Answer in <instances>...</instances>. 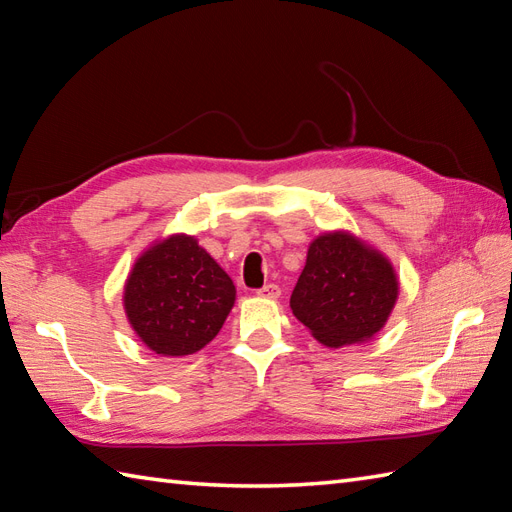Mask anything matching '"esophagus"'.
Wrapping results in <instances>:
<instances>
[{"instance_id": "1", "label": "esophagus", "mask_w": 512, "mask_h": 512, "mask_svg": "<svg viewBox=\"0 0 512 512\" xmlns=\"http://www.w3.org/2000/svg\"><path fill=\"white\" fill-rule=\"evenodd\" d=\"M257 294H259V296H264V299H279L281 288H279L277 283H266L264 288H259V290H257Z\"/></svg>"}]
</instances>
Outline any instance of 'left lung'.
Masks as SVG:
<instances>
[{
	"label": "left lung",
	"instance_id": "left-lung-1",
	"mask_svg": "<svg viewBox=\"0 0 512 512\" xmlns=\"http://www.w3.org/2000/svg\"><path fill=\"white\" fill-rule=\"evenodd\" d=\"M399 281L388 257L347 231L323 233L307 248L290 296L292 314L325 347L373 338L397 303Z\"/></svg>",
	"mask_w": 512,
	"mask_h": 512
}]
</instances>
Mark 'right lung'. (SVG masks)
<instances>
[{
  "mask_svg": "<svg viewBox=\"0 0 512 512\" xmlns=\"http://www.w3.org/2000/svg\"><path fill=\"white\" fill-rule=\"evenodd\" d=\"M235 303V285L194 235L176 233L141 253L124 285L130 327L168 358L200 351L218 336Z\"/></svg>",
  "mask_w": 512,
  "mask_h": 512,
  "instance_id": "add662e5",
  "label": "right lung"
}]
</instances>
